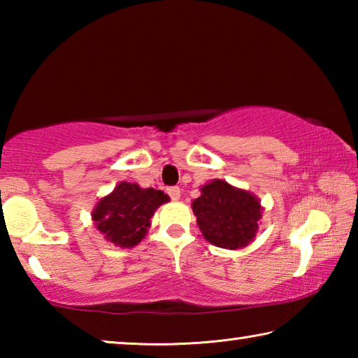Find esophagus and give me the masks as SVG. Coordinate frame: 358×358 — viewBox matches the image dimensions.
I'll list each match as a JSON object with an SVG mask.
<instances>
[{"label": "esophagus", "mask_w": 358, "mask_h": 358, "mask_svg": "<svg viewBox=\"0 0 358 358\" xmlns=\"http://www.w3.org/2000/svg\"><path fill=\"white\" fill-rule=\"evenodd\" d=\"M167 194L171 196L172 201H178L180 196H181V191H180L178 186H171V187H167Z\"/></svg>", "instance_id": "obj_1"}]
</instances>
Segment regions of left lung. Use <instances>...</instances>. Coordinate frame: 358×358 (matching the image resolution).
Returning a JSON list of instances; mask_svg holds the SVG:
<instances>
[{
  "mask_svg": "<svg viewBox=\"0 0 358 358\" xmlns=\"http://www.w3.org/2000/svg\"><path fill=\"white\" fill-rule=\"evenodd\" d=\"M201 191L202 196L192 202V211L205 240L227 250L251 243L262 216L257 199L222 180L211 181Z\"/></svg>",
  "mask_w": 358,
  "mask_h": 358,
  "instance_id": "8db88e82",
  "label": "left lung"
}]
</instances>
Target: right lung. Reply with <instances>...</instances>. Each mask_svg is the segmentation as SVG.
Masks as SVG:
<instances>
[{
    "label": "right lung",
    "mask_w": 358,
    "mask_h": 358,
    "mask_svg": "<svg viewBox=\"0 0 358 358\" xmlns=\"http://www.w3.org/2000/svg\"><path fill=\"white\" fill-rule=\"evenodd\" d=\"M169 202L162 191L123 181L110 196L101 199L93 211V221L104 238L121 248H132L141 241L150 220L159 205Z\"/></svg>",
    "instance_id": "1"
}]
</instances>
